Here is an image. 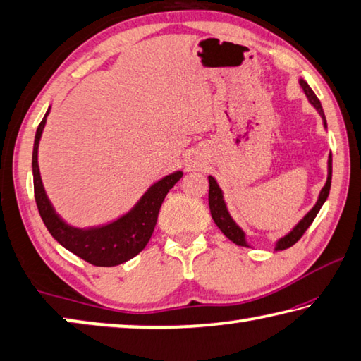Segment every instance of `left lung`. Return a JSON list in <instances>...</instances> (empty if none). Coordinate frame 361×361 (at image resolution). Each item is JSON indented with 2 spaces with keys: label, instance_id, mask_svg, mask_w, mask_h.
I'll use <instances>...</instances> for the list:
<instances>
[{
  "label": "left lung",
  "instance_id": "left-lung-1",
  "mask_svg": "<svg viewBox=\"0 0 361 361\" xmlns=\"http://www.w3.org/2000/svg\"><path fill=\"white\" fill-rule=\"evenodd\" d=\"M299 84H301L304 94L307 95L309 102L312 103V105L317 108V111L322 114L323 124H325V127H326V119H325V114H323L320 100L317 99V95L314 94V90L309 87V84L305 82L304 79H299ZM331 162H333V159H331V154H329V159H328V178H326L325 186L322 188L320 195H319V200H317V204L314 205V209L310 210L307 215H305L301 219V221L298 223L296 228L293 229L288 235H285L283 239H280L277 242L276 250H285V248H290V247L295 245V243L304 235V232L307 231L309 226L312 224V221H314L315 216H317V213L320 212L322 205L325 204V200H326L328 194H329V188H331V172H333ZM209 185H210V188H209V207H210V213H212L213 221H215V224L218 226L219 229H221L223 234L228 237L229 240H232V242L237 243V245H240V247H247L245 234H243L242 229L234 223V219H232L231 215L228 213V209H226V204H224V200H223L221 189L218 188L216 181H215V178H213V176H209Z\"/></svg>",
  "mask_w": 361,
  "mask_h": 361
}]
</instances>
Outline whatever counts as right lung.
<instances>
[{
    "mask_svg": "<svg viewBox=\"0 0 361 361\" xmlns=\"http://www.w3.org/2000/svg\"><path fill=\"white\" fill-rule=\"evenodd\" d=\"M49 113V111H47ZM41 121L36 130L33 146V188L35 200L38 212L44 221L47 231L60 245H63L71 253L87 261L92 266L111 267L122 264L137 256L149 242L152 231L156 228L157 215L167 192L175 186L183 172H175L164 176L161 181L152 185L140 202L130 213H127L118 221H113L102 228L78 229L66 224L60 218L49 202L44 188H42L39 166H38V146L42 129L46 126V118Z\"/></svg>",
    "mask_w": 361,
    "mask_h": 361,
    "instance_id": "add662e5",
    "label": "right lung"
}]
</instances>
